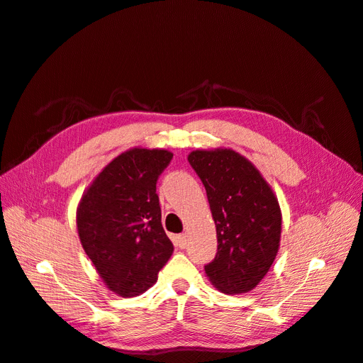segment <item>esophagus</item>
<instances>
[{
    "instance_id": "34e87169",
    "label": "esophagus",
    "mask_w": 363,
    "mask_h": 363,
    "mask_svg": "<svg viewBox=\"0 0 363 363\" xmlns=\"http://www.w3.org/2000/svg\"><path fill=\"white\" fill-rule=\"evenodd\" d=\"M186 244H188V235H186V233H180L179 237H177V246H179L180 249H184Z\"/></svg>"
}]
</instances>
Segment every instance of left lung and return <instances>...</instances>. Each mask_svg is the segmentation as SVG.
<instances>
[{
    "label": "left lung",
    "instance_id": "1",
    "mask_svg": "<svg viewBox=\"0 0 363 363\" xmlns=\"http://www.w3.org/2000/svg\"><path fill=\"white\" fill-rule=\"evenodd\" d=\"M208 194L218 249L206 275L228 295L247 293L267 275L281 238V209L259 171L232 150L188 157Z\"/></svg>",
    "mask_w": 363,
    "mask_h": 363
}]
</instances>
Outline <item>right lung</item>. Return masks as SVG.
Returning <instances> with one entry per match:
<instances>
[{
  "mask_svg": "<svg viewBox=\"0 0 363 363\" xmlns=\"http://www.w3.org/2000/svg\"><path fill=\"white\" fill-rule=\"evenodd\" d=\"M172 160L164 150L133 148L86 189L76 215L82 247L111 291L139 296L172 255L155 184Z\"/></svg>",
  "mask_w": 363,
  "mask_h": 363,
  "instance_id": "obj_1",
  "label": "right lung"
}]
</instances>
